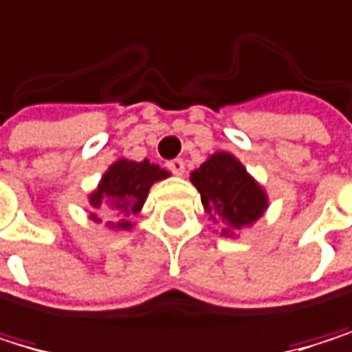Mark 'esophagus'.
<instances>
[{"instance_id": "obj_1", "label": "esophagus", "mask_w": 352, "mask_h": 352, "mask_svg": "<svg viewBox=\"0 0 352 352\" xmlns=\"http://www.w3.org/2000/svg\"><path fill=\"white\" fill-rule=\"evenodd\" d=\"M168 168H170L176 176H182V174H184V162H182V160H172V162H168Z\"/></svg>"}]
</instances>
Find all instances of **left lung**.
Listing matches in <instances>:
<instances>
[{"mask_svg": "<svg viewBox=\"0 0 352 352\" xmlns=\"http://www.w3.org/2000/svg\"><path fill=\"white\" fill-rule=\"evenodd\" d=\"M201 204L212 222L220 224V237L235 239L254 226L269 210V192L233 153L218 151L190 172Z\"/></svg>", "mask_w": 352, "mask_h": 352, "instance_id": "1", "label": "left lung"}]
</instances>
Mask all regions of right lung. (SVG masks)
I'll list each match as a JSON object with an SVG mask.
<instances>
[{
	"mask_svg": "<svg viewBox=\"0 0 352 352\" xmlns=\"http://www.w3.org/2000/svg\"><path fill=\"white\" fill-rule=\"evenodd\" d=\"M168 176V170L151 164L148 160L134 162L128 157H119L107 168L96 188L87 195L92 208L90 220L96 224L104 222L109 231L115 233L130 231L136 226L132 218L140 214L151 186Z\"/></svg>",
	"mask_w": 352,
	"mask_h": 352,
	"instance_id": "1",
	"label": "right lung"
}]
</instances>
